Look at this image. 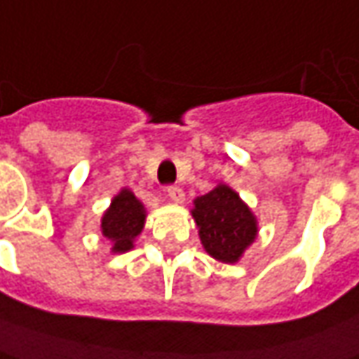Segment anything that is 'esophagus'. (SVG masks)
Masks as SVG:
<instances>
[{"label":"esophagus","instance_id":"obj_1","mask_svg":"<svg viewBox=\"0 0 359 359\" xmlns=\"http://www.w3.org/2000/svg\"><path fill=\"white\" fill-rule=\"evenodd\" d=\"M167 196L172 202H177V204H182L184 202V192H182V188L180 187H169L167 188Z\"/></svg>","mask_w":359,"mask_h":359}]
</instances>
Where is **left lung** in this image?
Listing matches in <instances>:
<instances>
[{
    "instance_id": "obj_1",
    "label": "left lung",
    "mask_w": 359,
    "mask_h": 359,
    "mask_svg": "<svg viewBox=\"0 0 359 359\" xmlns=\"http://www.w3.org/2000/svg\"><path fill=\"white\" fill-rule=\"evenodd\" d=\"M204 250L225 264L239 262L258 237V219L229 184L219 182L190 210Z\"/></svg>"
}]
</instances>
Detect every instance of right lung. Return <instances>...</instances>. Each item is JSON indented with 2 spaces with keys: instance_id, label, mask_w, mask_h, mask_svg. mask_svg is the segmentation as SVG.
<instances>
[{
  "instance_id": "add662e5",
  "label": "right lung",
  "mask_w": 359,
  "mask_h": 359,
  "mask_svg": "<svg viewBox=\"0 0 359 359\" xmlns=\"http://www.w3.org/2000/svg\"><path fill=\"white\" fill-rule=\"evenodd\" d=\"M145 217L144 202L130 188H120L101 217V233L110 241V252L122 255L134 249V243L144 231Z\"/></svg>"
}]
</instances>
